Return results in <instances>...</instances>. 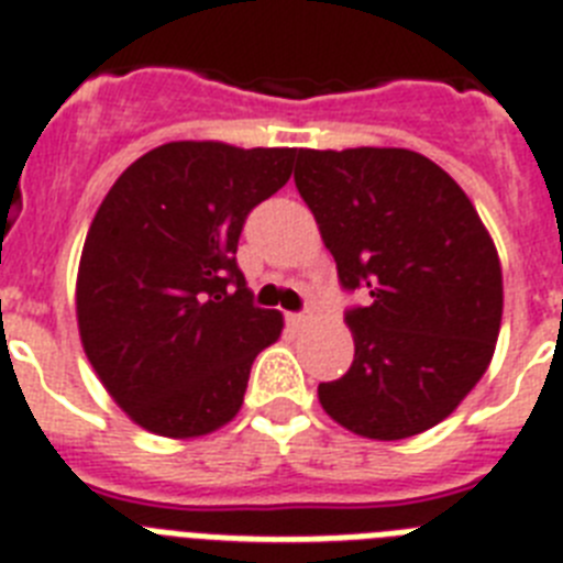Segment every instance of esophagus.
<instances>
[{
	"instance_id": "34e87169",
	"label": "esophagus",
	"mask_w": 563,
	"mask_h": 563,
	"mask_svg": "<svg viewBox=\"0 0 563 563\" xmlns=\"http://www.w3.org/2000/svg\"><path fill=\"white\" fill-rule=\"evenodd\" d=\"M310 316L308 313H287V322L292 324V328H301V324L308 322Z\"/></svg>"
}]
</instances>
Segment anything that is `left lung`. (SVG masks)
<instances>
[{
    "mask_svg": "<svg viewBox=\"0 0 563 563\" xmlns=\"http://www.w3.org/2000/svg\"><path fill=\"white\" fill-rule=\"evenodd\" d=\"M296 189L336 262L354 362L319 402L371 440L452 415L489 368L504 313L498 250L466 192L411 148H299Z\"/></svg>",
    "mask_w": 563,
    "mask_h": 563,
    "instance_id": "1",
    "label": "left lung"
}]
</instances>
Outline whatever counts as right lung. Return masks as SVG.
Masks as SVG:
<instances>
[{"mask_svg": "<svg viewBox=\"0 0 563 563\" xmlns=\"http://www.w3.org/2000/svg\"><path fill=\"white\" fill-rule=\"evenodd\" d=\"M296 148L164 143L97 209L77 276L88 362L137 426L201 438L239 415L282 313L253 301L235 253L244 221L290 180Z\"/></svg>", "mask_w": 563, "mask_h": 563, "instance_id": "add662e5", "label": "right lung"}]
</instances>
